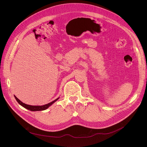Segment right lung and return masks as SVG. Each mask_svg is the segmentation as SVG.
Segmentation results:
<instances>
[{"instance_id": "right-lung-1", "label": "right lung", "mask_w": 147, "mask_h": 147, "mask_svg": "<svg viewBox=\"0 0 147 147\" xmlns=\"http://www.w3.org/2000/svg\"><path fill=\"white\" fill-rule=\"evenodd\" d=\"M14 98L21 106H22L24 108H26L29 111H40L46 110L49 107H51L52 104H53L56 101H57L59 99V97L57 99H56L55 100H53L48 104L44 105H42V106H33V105H27V104H26V103L22 102L20 100H19L15 95H14Z\"/></svg>"}]
</instances>
